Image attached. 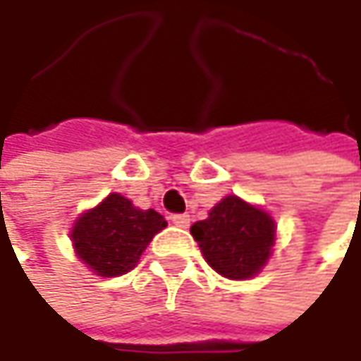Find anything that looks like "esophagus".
<instances>
[{"instance_id":"34e87169","label":"esophagus","mask_w":361,"mask_h":361,"mask_svg":"<svg viewBox=\"0 0 361 361\" xmlns=\"http://www.w3.org/2000/svg\"><path fill=\"white\" fill-rule=\"evenodd\" d=\"M170 219H172V224L178 226V228H187V226L191 224V216H189V214H174Z\"/></svg>"}]
</instances>
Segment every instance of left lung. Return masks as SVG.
<instances>
[{
	"instance_id": "8db88e82",
	"label": "left lung",
	"mask_w": 361,
	"mask_h": 361,
	"mask_svg": "<svg viewBox=\"0 0 361 361\" xmlns=\"http://www.w3.org/2000/svg\"><path fill=\"white\" fill-rule=\"evenodd\" d=\"M205 261L228 279H248L267 263L275 240L273 219L230 195L191 226Z\"/></svg>"
}]
</instances>
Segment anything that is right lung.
<instances>
[{"label":"right lung","instance_id":"right-lung-1","mask_svg":"<svg viewBox=\"0 0 361 361\" xmlns=\"http://www.w3.org/2000/svg\"><path fill=\"white\" fill-rule=\"evenodd\" d=\"M162 228H166V219L158 212L137 209L123 195L111 193L75 221L71 240L78 257L94 273L116 277L135 267Z\"/></svg>","mask_w":361,"mask_h":361}]
</instances>
